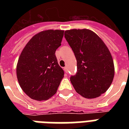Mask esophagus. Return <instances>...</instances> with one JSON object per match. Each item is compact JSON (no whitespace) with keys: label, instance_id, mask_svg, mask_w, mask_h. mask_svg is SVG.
I'll return each instance as SVG.
<instances>
[{"label":"esophagus","instance_id":"esophagus-1","mask_svg":"<svg viewBox=\"0 0 129 129\" xmlns=\"http://www.w3.org/2000/svg\"><path fill=\"white\" fill-rule=\"evenodd\" d=\"M63 70H64V72L66 73L68 72V67H65L64 68H63Z\"/></svg>","mask_w":129,"mask_h":129}]
</instances>
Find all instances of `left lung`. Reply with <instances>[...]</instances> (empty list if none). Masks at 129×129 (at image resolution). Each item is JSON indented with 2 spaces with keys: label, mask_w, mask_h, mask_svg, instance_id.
<instances>
[{
  "label": "left lung",
  "mask_w": 129,
  "mask_h": 129,
  "mask_svg": "<svg viewBox=\"0 0 129 129\" xmlns=\"http://www.w3.org/2000/svg\"><path fill=\"white\" fill-rule=\"evenodd\" d=\"M65 38L77 60V72L70 81L79 94L94 98L104 94L114 78V62L102 40L88 29L66 31Z\"/></svg>",
  "instance_id": "left-lung-1"
}]
</instances>
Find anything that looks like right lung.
Here are the masks:
<instances>
[{
	"label": "right lung",
	"instance_id": "right-lung-1",
	"mask_svg": "<svg viewBox=\"0 0 129 129\" xmlns=\"http://www.w3.org/2000/svg\"><path fill=\"white\" fill-rule=\"evenodd\" d=\"M64 31L47 30L37 33L27 43L17 66L19 84L33 100H45L56 93L64 76L55 51L61 45Z\"/></svg>",
	"mask_w": 129,
	"mask_h": 129
}]
</instances>
